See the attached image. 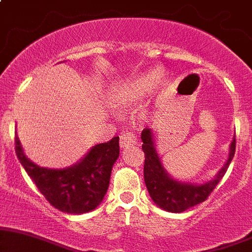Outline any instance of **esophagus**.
Listing matches in <instances>:
<instances>
[{
	"mask_svg": "<svg viewBox=\"0 0 252 252\" xmlns=\"http://www.w3.org/2000/svg\"><path fill=\"white\" fill-rule=\"evenodd\" d=\"M137 142V137H136L135 134L130 131L122 132L120 136V147L123 149L129 148V147L134 146Z\"/></svg>",
	"mask_w": 252,
	"mask_h": 252,
	"instance_id": "1",
	"label": "esophagus"
}]
</instances>
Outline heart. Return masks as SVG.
I'll use <instances>...</instances> for the list:
<instances>
[{
    "mask_svg": "<svg viewBox=\"0 0 252 252\" xmlns=\"http://www.w3.org/2000/svg\"><path fill=\"white\" fill-rule=\"evenodd\" d=\"M160 72L152 71L138 74L118 85L112 94V103L116 106H131L143 99L156 84L162 82Z\"/></svg>",
    "mask_w": 252,
    "mask_h": 252,
    "instance_id": "b5f03b06",
    "label": "heart"
}]
</instances>
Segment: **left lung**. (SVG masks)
<instances>
[{"label":"left lung","instance_id":"1","mask_svg":"<svg viewBox=\"0 0 252 252\" xmlns=\"http://www.w3.org/2000/svg\"><path fill=\"white\" fill-rule=\"evenodd\" d=\"M142 149L144 153V182H146L147 189H148L153 201L158 207L164 211L173 213H180L186 211L189 207L195 206L209 198L217 185L221 180L222 176L230 166L236 152V136L233 138L230 147V156L225 166L219 170V173L212 181L207 184L196 185L184 184L178 182L169 178L168 174L164 172L160 158L154 148L153 142V135L149 129H143L142 135Z\"/></svg>","mask_w":252,"mask_h":252}]
</instances>
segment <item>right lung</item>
Wrapping results in <instances>:
<instances>
[{
  "mask_svg": "<svg viewBox=\"0 0 252 252\" xmlns=\"http://www.w3.org/2000/svg\"><path fill=\"white\" fill-rule=\"evenodd\" d=\"M120 137L99 143L76 166L48 169L26 158L15 135V152L37 189L53 207L66 213L82 215L94 210L109 189L110 175L120 155Z\"/></svg>",
  "mask_w": 252,
  "mask_h": 252,
  "instance_id": "1",
  "label": "right lung"
}]
</instances>
